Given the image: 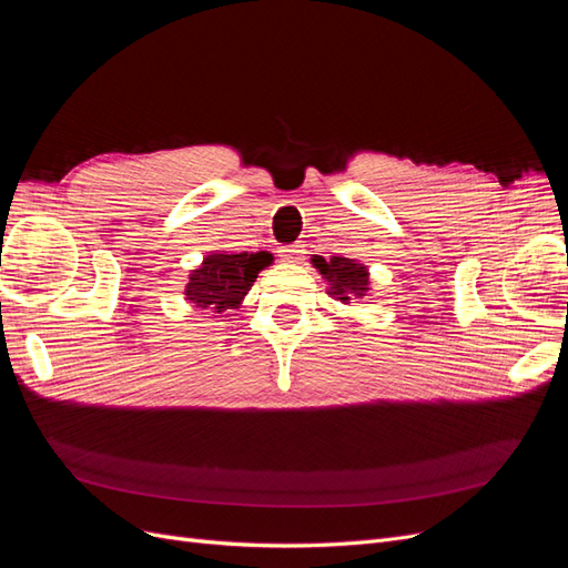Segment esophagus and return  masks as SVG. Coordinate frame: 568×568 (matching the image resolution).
Listing matches in <instances>:
<instances>
[{
    "label": "esophagus",
    "instance_id": "34e87169",
    "mask_svg": "<svg viewBox=\"0 0 568 568\" xmlns=\"http://www.w3.org/2000/svg\"><path fill=\"white\" fill-rule=\"evenodd\" d=\"M303 244H288V246H282L280 248V257L282 263H298L303 261Z\"/></svg>",
    "mask_w": 568,
    "mask_h": 568
}]
</instances>
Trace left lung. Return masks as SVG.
Instances as JSON below:
<instances>
[{
  "label": "left lung",
  "instance_id": "8db88e82",
  "mask_svg": "<svg viewBox=\"0 0 568 568\" xmlns=\"http://www.w3.org/2000/svg\"><path fill=\"white\" fill-rule=\"evenodd\" d=\"M313 265L320 270L322 277L329 282V294L341 303H351L353 298H365L369 291V272L363 263L351 257L332 255L324 261L322 255L313 257Z\"/></svg>",
  "mask_w": 568,
  "mask_h": 568
}]
</instances>
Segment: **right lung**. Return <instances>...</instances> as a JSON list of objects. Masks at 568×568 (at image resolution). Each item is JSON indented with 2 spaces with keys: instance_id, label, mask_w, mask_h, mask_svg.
Masks as SVG:
<instances>
[{
  "instance_id": "right-lung-1",
  "label": "right lung",
  "mask_w": 568,
  "mask_h": 568,
  "mask_svg": "<svg viewBox=\"0 0 568 568\" xmlns=\"http://www.w3.org/2000/svg\"><path fill=\"white\" fill-rule=\"evenodd\" d=\"M272 263L267 251L257 253H227L215 251L203 257V263L192 270L184 286V296L199 311L225 313L242 305L251 291L257 272Z\"/></svg>"
}]
</instances>
